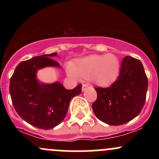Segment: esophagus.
Returning <instances> with one entry per match:
<instances>
[{
  "mask_svg": "<svg viewBox=\"0 0 159 159\" xmlns=\"http://www.w3.org/2000/svg\"><path fill=\"white\" fill-rule=\"evenodd\" d=\"M89 87L88 84H83V85H82V92H84V91L86 90V89L87 88V87Z\"/></svg>",
  "mask_w": 159,
  "mask_h": 159,
  "instance_id": "1",
  "label": "esophagus"
}]
</instances>
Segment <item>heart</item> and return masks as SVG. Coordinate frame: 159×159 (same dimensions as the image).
<instances>
[{"label": "heart", "mask_w": 159, "mask_h": 159, "mask_svg": "<svg viewBox=\"0 0 159 159\" xmlns=\"http://www.w3.org/2000/svg\"><path fill=\"white\" fill-rule=\"evenodd\" d=\"M71 78L79 80L88 78L95 84L106 87L116 81L119 75L120 63L114 54H91L76 61L73 66H67Z\"/></svg>", "instance_id": "b5f03b06"}]
</instances>
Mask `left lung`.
Wrapping results in <instances>:
<instances>
[{
  "mask_svg": "<svg viewBox=\"0 0 159 159\" xmlns=\"http://www.w3.org/2000/svg\"><path fill=\"white\" fill-rule=\"evenodd\" d=\"M147 87L148 80L141 62L125 57L117 80L107 88H95L97 98L92 105L95 115L111 125L131 121L143 108Z\"/></svg>",
  "mask_w": 159,
  "mask_h": 159,
  "instance_id": "1",
  "label": "left lung"
}]
</instances>
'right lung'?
Masks as SVG:
<instances>
[{"label":"right lung","instance_id":"add662e5","mask_svg":"<svg viewBox=\"0 0 159 159\" xmlns=\"http://www.w3.org/2000/svg\"><path fill=\"white\" fill-rule=\"evenodd\" d=\"M57 53L34 57L17 66L11 77L10 93L14 108L33 126L48 130L64 120L71 99L81 92V84L67 90L59 81L46 84L39 81L37 71L61 65L52 59Z\"/></svg>","mask_w":159,"mask_h":159}]
</instances>
